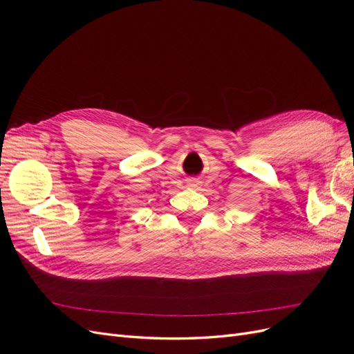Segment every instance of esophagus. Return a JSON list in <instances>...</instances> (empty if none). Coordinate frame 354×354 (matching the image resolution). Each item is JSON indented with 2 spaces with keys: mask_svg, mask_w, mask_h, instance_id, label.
<instances>
[{
  "mask_svg": "<svg viewBox=\"0 0 354 354\" xmlns=\"http://www.w3.org/2000/svg\"><path fill=\"white\" fill-rule=\"evenodd\" d=\"M194 186H195V185H194Z\"/></svg>",
  "mask_w": 354,
  "mask_h": 354,
  "instance_id": "1",
  "label": "esophagus"
}]
</instances>
